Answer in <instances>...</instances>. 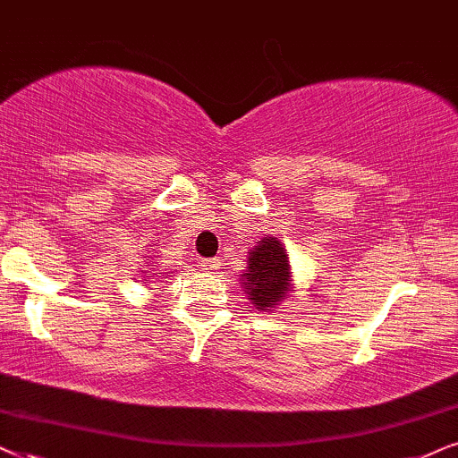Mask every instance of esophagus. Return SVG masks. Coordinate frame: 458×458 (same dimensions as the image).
<instances>
[{"mask_svg":"<svg viewBox=\"0 0 458 458\" xmlns=\"http://www.w3.org/2000/svg\"><path fill=\"white\" fill-rule=\"evenodd\" d=\"M219 264H222V261H219L217 258H213V259H203V261H200V267H203L205 272H213V270H217Z\"/></svg>","mask_w":458,"mask_h":458,"instance_id":"obj_1","label":"esophagus"}]
</instances>
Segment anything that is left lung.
<instances>
[{"label": "left lung", "instance_id": "8db88e82", "mask_svg": "<svg viewBox=\"0 0 458 458\" xmlns=\"http://www.w3.org/2000/svg\"><path fill=\"white\" fill-rule=\"evenodd\" d=\"M242 286L258 310H272L291 291L289 258L283 242L266 236L249 253L247 270L242 272Z\"/></svg>", "mask_w": 458, "mask_h": 458}]
</instances>
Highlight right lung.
<instances>
[{
	"mask_svg": "<svg viewBox=\"0 0 458 458\" xmlns=\"http://www.w3.org/2000/svg\"><path fill=\"white\" fill-rule=\"evenodd\" d=\"M158 274H161V272H158Z\"/></svg>",
	"mask_w": 458,
	"mask_h": 458,
	"instance_id": "obj_1",
	"label": "right lung"
}]
</instances>
